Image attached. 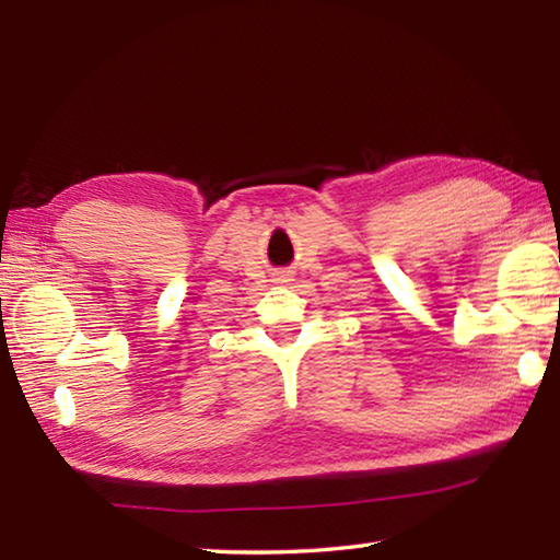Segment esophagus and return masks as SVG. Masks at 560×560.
I'll use <instances>...</instances> for the list:
<instances>
[{
    "instance_id": "obj_1",
    "label": "esophagus",
    "mask_w": 560,
    "mask_h": 560,
    "mask_svg": "<svg viewBox=\"0 0 560 560\" xmlns=\"http://www.w3.org/2000/svg\"><path fill=\"white\" fill-rule=\"evenodd\" d=\"M289 277H291L289 271H277V273H273V281H277V283H287Z\"/></svg>"
}]
</instances>
